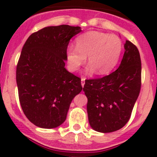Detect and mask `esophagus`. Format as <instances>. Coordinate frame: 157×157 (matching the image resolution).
Masks as SVG:
<instances>
[{
    "mask_svg": "<svg viewBox=\"0 0 157 157\" xmlns=\"http://www.w3.org/2000/svg\"><path fill=\"white\" fill-rule=\"evenodd\" d=\"M84 84H85V78L82 77V78H81V85H82V87H84Z\"/></svg>",
    "mask_w": 157,
    "mask_h": 157,
    "instance_id": "esophagus-1",
    "label": "esophagus"
}]
</instances>
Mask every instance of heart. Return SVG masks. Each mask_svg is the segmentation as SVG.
Segmentation results:
<instances>
[{
	"instance_id": "obj_1",
	"label": "heart",
	"mask_w": 157,
	"mask_h": 157,
	"mask_svg": "<svg viewBox=\"0 0 157 157\" xmlns=\"http://www.w3.org/2000/svg\"><path fill=\"white\" fill-rule=\"evenodd\" d=\"M122 42L116 35L98 31H88L79 35L75 40V48L70 47L66 59L70 70L77 71L86 61L89 66L87 73L97 70L99 75H105L112 71L121 57Z\"/></svg>"
}]
</instances>
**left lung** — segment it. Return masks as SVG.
Returning <instances> with one entry per match:
<instances>
[{
	"label": "left lung",
	"instance_id": "1",
	"mask_svg": "<svg viewBox=\"0 0 157 157\" xmlns=\"http://www.w3.org/2000/svg\"><path fill=\"white\" fill-rule=\"evenodd\" d=\"M124 54L116 71L101 78L86 80L89 124L94 131L109 133L128 122L141 89L142 63L135 44L126 40Z\"/></svg>",
	"mask_w": 157,
	"mask_h": 157
}]
</instances>
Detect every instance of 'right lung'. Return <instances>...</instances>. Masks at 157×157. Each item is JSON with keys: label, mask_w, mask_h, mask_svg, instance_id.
<instances>
[{"label": "right lung", "mask_w": 157, "mask_h": 157, "mask_svg": "<svg viewBox=\"0 0 157 157\" xmlns=\"http://www.w3.org/2000/svg\"><path fill=\"white\" fill-rule=\"evenodd\" d=\"M80 31V26H48L23 45L16 67L19 98L24 114L36 127L60 126L81 91L80 77L65 68L70 39Z\"/></svg>", "instance_id": "right-lung-1"}]
</instances>
